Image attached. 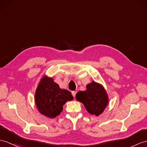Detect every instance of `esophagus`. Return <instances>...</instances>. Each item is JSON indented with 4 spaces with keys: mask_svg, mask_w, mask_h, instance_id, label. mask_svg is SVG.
Returning <instances> with one entry per match:
<instances>
[{
    "mask_svg": "<svg viewBox=\"0 0 147 147\" xmlns=\"http://www.w3.org/2000/svg\"><path fill=\"white\" fill-rule=\"evenodd\" d=\"M71 94H72L74 97H75V96H76V92L75 91H72V92H71Z\"/></svg>",
    "mask_w": 147,
    "mask_h": 147,
    "instance_id": "34e87169",
    "label": "esophagus"
}]
</instances>
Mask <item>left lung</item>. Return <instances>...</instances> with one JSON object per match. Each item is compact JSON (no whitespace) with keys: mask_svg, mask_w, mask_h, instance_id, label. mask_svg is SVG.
I'll return each instance as SVG.
<instances>
[{"mask_svg":"<svg viewBox=\"0 0 147 147\" xmlns=\"http://www.w3.org/2000/svg\"><path fill=\"white\" fill-rule=\"evenodd\" d=\"M86 87L85 91L77 93V100L83 103L89 113L98 116L109 104L108 95L104 87L94 81L87 84Z\"/></svg>","mask_w":147,"mask_h":147,"instance_id":"obj_1","label":"left lung"}]
</instances>
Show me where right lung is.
Listing matches in <instances>:
<instances>
[{"label":"right lung","instance_id":"right-lung-1","mask_svg":"<svg viewBox=\"0 0 147 147\" xmlns=\"http://www.w3.org/2000/svg\"><path fill=\"white\" fill-rule=\"evenodd\" d=\"M73 99L71 92L60 88L52 78L47 76L41 78L35 94V102L38 112L51 119L60 115L63 105Z\"/></svg>","mask_w":147,"mask_h":147}]
</instances>
